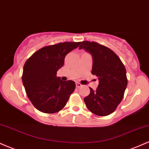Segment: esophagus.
Wrapping results in <instances>:
<instances>
[{"label": "esophagus", "mask_w": 149, "mask_h": 149, "mask_svg": "<svg viewBox=\"0 0 149 149\" xmlns=\"http://www.w3.org/2000/svg\"><path fill=\"white\" fill-rule=\"evenodd\" d=\"M76 88H80V87H82V85L80 84V83H76Z\"/></svg>", "instance_id": "esophagus-1"}]
</instances>
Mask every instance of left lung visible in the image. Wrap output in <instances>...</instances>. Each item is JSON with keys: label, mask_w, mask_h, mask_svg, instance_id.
<instances>
[{"label": "left lung", "mask_w": 149, "mask_h": 149, "mask_svg": "<svg viewBox=\"0 0 149 149\" xmlns=\"http://www.w3.org/2000/svg\"><path fill=\"white\" fill-rule=\"evenodd\" d=\"M92 56V74L97 76L99 85L84 98L86 107L97 116L112 113L123 98L127 85L126 69L118 56L106 46L94 41H83L79 49Z\"/></svg>", "instance_id": "8db88e82"}]
</instances>
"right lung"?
I'll return each mask as SVG.
<instances>
[{"instance_id": "1", "label": "right lung", "mask_w": 149, "mask_h": 149, "mask_svg": "<svg viewBox=\"0 0 149 149\" xmlns=\"http://www.w3.org/2000/svg\"><path fill=\"white\" fill-rule=\"evenodd\" d=\"M80 42H59L42 47L26 61L22 83L36 109L45 113L58 112L66 106L76 88L73 80L62 81L57 71L64 66L68 53Z\"/></svg>"}]
</instances>
